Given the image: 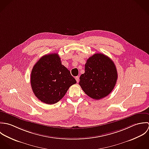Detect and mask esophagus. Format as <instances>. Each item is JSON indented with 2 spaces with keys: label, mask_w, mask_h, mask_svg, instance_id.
<instances>
[{
  "label": "esophagus",
  "mask_w": 149,
  "mask_h": 149,
  "mask_svg": "<svg viewBox=\"0 0 149 149\" xmlns=\"http://www.w3.org/2000/svg\"><path fill=\"white\" fill-rule=\"evenodd\" d=\"M75 79H76L77 82H79V77L78 76L76 77H75Z\"/></svg>",
  "instance_id": "esophagus-1"
}]
</instances>
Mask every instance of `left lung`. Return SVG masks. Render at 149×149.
<instances>
[{"label":"left lung","mask_w":149,"mask_h":149,"mask_svg":"<svg viewBox=\"0 0 149 149\" xmlns=\"http://www.w3.org/2000/svg\"><path fill=\"white\" fill-rule=\"evenodd\" d=\"M85 73L79 78V85L91 98L100 100L114 89L118 72L113 61L102 54H95L85 64Z\"/></svg>","instance_id":"8db88e82"}]
</instances>
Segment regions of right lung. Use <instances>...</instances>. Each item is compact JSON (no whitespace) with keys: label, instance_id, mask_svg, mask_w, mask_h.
Returning <instances> with one entry per match:
<instances>
[{"label":"right lung","instance_id":"1","mask_svg":"<svg viewBox=\"0 0 149 149\" xmlns=\"http://www.w3.org/2000/svg\"><path fill=\"white\" fill-rule=\"evenodd\" d=\"M30 83L38 100L47 104H54L77 81L70 71L61 64L59 55L54 53L43 56L34 64Z\"/></svg>","mask_w":149,"mask_h":149}]
</instances>
